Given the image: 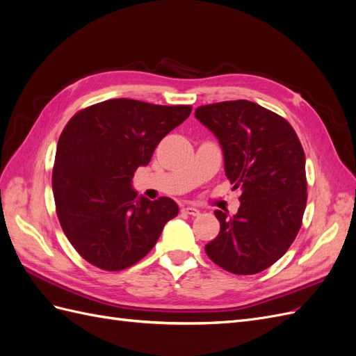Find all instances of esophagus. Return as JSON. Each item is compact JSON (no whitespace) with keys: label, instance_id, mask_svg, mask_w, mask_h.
<instances>
[{"label":"esophagus","instance_id":"1","mask_svg":"<svg viewBox=\"0 0 356 356\" xmlns=\"http://www.w3.org/2000/svg\"><path fill=\"white\" fill-rule=\"evenodd\" d=\"M182 212H186V213H188V215H193V217H197V215L200 213V211H199L197 208H195V207H186V208H182Z\"/></svg>","mask_w":356,"mask_h":356}]
</instances>
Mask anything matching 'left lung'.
<instances>
[{
	"instance_id": "obj_1",
	"label": "left lung",
	"mask_w": 356,
	"mask_h": 356,
	"mask_svg": "<svg viewBox=\"0 0 356 356\" xmlns=\"http://www.w3.org/2000/svg\"><path fill=\"white\" fill-rule=\"evenodd\" d=\"M197 120L218 139L225 177L239 188L241 208L220 209V233L204 251L234 275L266 270L294 242L306 209V157L291 124L251 101L199 106Z\"/></svg>"
}]
</instances>
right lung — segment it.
I'll list each match as a JSON object with an SVG mask.
<instances>
[{
	"label": "right lung",
	"instance_id": "1",
	"mask_svg": "<svg viewBox=\"0 0 356 356\" xmlns=\"http://www.w3.org/2000/svg\"><path fill=\"white\" fill-rule=\"evenodd\" d=\"M190 105L110 99L75 114L59 138L51 186L63 233L86 261L117 272L153 250L178 215L169 197L138 196L132 178Z\"/></svg>",
	"mask_w": 356,
	"mask_h": 356
}]
</instances>
